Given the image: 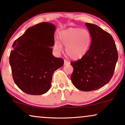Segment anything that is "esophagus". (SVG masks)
Segmentation results:
<instances>
[{
    "mask_svg": "<svg viewBox=\"0 0 125 125\" xmlns=\"http://www.w3.org/2000/svg\"><path fill=\"white\" fill-rule=\"evenodd\" d=\"M70 62H68V61L66 60H64V65H68V64H70Z\"/></svg>",
    "mask_w": 125,
    "mask_h": 125,
    "instance_id": "esophagus-1",
    "label": "esophagus"
}]
</instances>
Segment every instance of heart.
I'll return each mask as SVG.
<instances>
[{
	"label": "heart",
	"instance_id": "obj_1",
	"mask_svg": "<svg viewBox=\"0 0 125 125\" xmlns=\"http://www.w3.org/2000/svg\"><path fill=\"white\" fill-rule=\"evenodd\" d=\"M58 41H55L54 50L61 52L65 46L67 55L72 60H79L89 51L92 43V35L89 31L78 28H70L59 33Z\"/></svg>",
	"mask_w": 125,
	"mask_h": 125
}]
</instances>
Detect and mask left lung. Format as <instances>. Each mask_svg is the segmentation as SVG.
I'll use <instances>...</instances> for the list:
<instances>
[{
    "mask_svg": "<svg viewBox=\"0 0 125 125\" xmlns=\"http://www.w3.org/2000/svg\"><path fill=\"white\" fill-rule=\"evenodd\" d=\"M92 35L89 51L83 58L71 62V80L84 92L96 90L106 85L113 77L118 59L117 48L111 35L94 24L85 23Z\"/></svg>",
    "mask_w": 125,
    "mask_h": 125,
    "instance_id": "1",
    "label": "left lung"
}]
</instances>
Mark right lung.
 Returning a JSON list of instances; mask_svg holds the SVG:
<instances>
[{
	"label": "right lung",
	"mask_w": 125,
	"mask_h": 125,
	"mask_svg": "<svg viewBox=\"0 0 125 125\" xmlns=\"http://www.w3.org/2000/svg\"><path fill=\"white\" fill-rule=\"evenodd\" d=\"M55 26L41 22L29 28L13 42L9 63L15 84L31 95H41L50 89L53 73L64 60L52 55Z\"/></svg>",
	"instance_id": "add662e5"
}]
</instances>
